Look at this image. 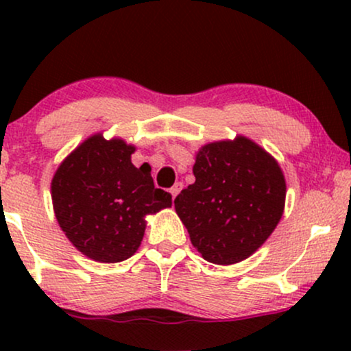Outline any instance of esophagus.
I'll return each mask as SVG.
<instances>
[{
  "instance_id": "34e87169",
  "label": "esophagus",
  "mask_w": 351,
  "mask_h": 351,
  "mask_svg": "<svg viewBox=\"0 0 351 351\" xmlns=\"http://www.w3.org/2000/svg\"><path fill=\"white\" fill-rule=\"evenodd\" d=\"M181 189H183V183H180V181H178V183H175V184H173L171 189H170V193H171V198H173V199H175L176 196L180 195V191H181Z\"/></svg>"
}]
</instances>
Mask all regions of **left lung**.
Masks as SVG:
<instances>
[{
  "instance_id": "8db88e82",
  "label": "left lung",
  "mask_w": 351,
  "mask_h": 351,
  "mask_svg": "<svg viewBox=\"0 0 351 351\" xmlns=\"http://www.w3.org/2000/svg\"><path fill=\"white\" fill-rule=\"evenodd\" d=\"M195 183L176 196V215L204 261L231 265L247 259L279 224L285 178L271 153L251 138L206 143L193 165Z\"/></svg>"
}]
</instances>
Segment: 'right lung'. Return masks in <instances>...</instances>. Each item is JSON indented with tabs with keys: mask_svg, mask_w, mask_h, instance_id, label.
<instances>
[{
	"mask_svg": "<svg viewBox=\"0 0 351 351\" xmlns=\"http://www.w3.org/2000/svg\"><path fill=\"white\" fill-rule=\"evenodd\" d=\"M134 145L95 134L72 150L51 181L52 206L72 245L97 263H122L138 251L148 215L171 208L155 188L150 165L132 163Z\"/></svg>",
	"mask_w": 351,
	"mask_h": 351,
	"instance_id": "add662e5",
	"label": "right lung"
}]
</instances>
